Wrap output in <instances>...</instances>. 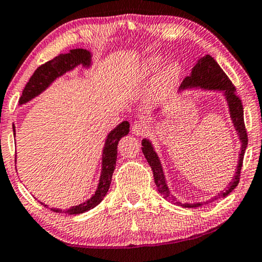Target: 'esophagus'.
<instances>
[{"label":"esophagus","mask_w":262,"mask_h":262,"mask_svg":"<svg viewBox=\"0 0 262 262\" xmlns=\"http://www.w3.org/2000/svg\"><path fill=\"white\" fill-rule=\"evenodd\" d=\"M149 129L148 123L143 122V121H139V122H135L132 126V132L134 133L135 135H143L147 130Z\"/></svg>","instance_id":"1"}]
</instances>
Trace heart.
Segmentation results:
<instances>
[{"label": "heart", "instance_id": "heart-1", "mask_svg": "<svg viewBox=\"0 0 262 262\" xmlns=\"http://www.w3.org/2000/svg\"><path fill=\"white\" fill-rule=\"evenodd\" d=\"M159 60L158 59H153L148 62V65L146 66L145 70H143V75L147 76L148 73L154 69V66L158 65ZM177 77H178V68L177 66H169V68L163 73V76L160 77L159 79L157 80L156 83L153 84L152 89L149 90L148 93V99L152 102H158L160 99L171 93L173 85H174Z\"/></svg>", "mask_w": 262, "mask_h": 262}]
</instances>
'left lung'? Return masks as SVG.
Here are the masks:
<instances>
[{"label":"left lung","instance_id":"1","mask_svg":"<svg viewBox=\"0 0 262 262\" xmlns=\"http://www.w3.org/2000/svg\"><path fill=\"white\" fill-rule=\"evenodd\" d=\"M191 86H201L204 88V89H210V90H221L224 91V94L227 96L228 104H229L230 109V115L231 120H233V123L236 130L238 133V136H240L241 140V153H240V159H238V165L236 168V174L234 176V178L229 183V185L224 192L217 194L216 197H213L212 200L209 202H213L215 200H220V198L226 197L229 194L231 191H233L235 187L237 186L238 182H240V176H241V168L243 164V157H245V150L247 148V145H248V136H247V129L245 126V120H243V105L242 102L238 96L236 95V88L234 86V84L231 83L221 66L217 64V61L213 59L211 56H205L202 58L201 60L194 65L192 69V73L189 77H186L185 79L183 80L182 85H180V89H185V88H191ZM142 153L145 158L148 161L150 168L153 171L154 176V183H156L157 189L159 191V193L163 196L165 200L168 202H172L173 204L182 205L184 208H197V206H201L202 204H208L209 202H204V203H196V204H182L180 202H177L174 197H172L168 192V187L166 185V182H165V177L163 168H161L160 161L158 159L157 153L153 150V147L150 145L148 140H142Z\"/></svg>","mask_w":262,"mask_h":262}]
</instances>
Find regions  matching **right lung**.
I'll return each instance as SVG.
<instances>
[{
	"label": "right lung",
	"instance_id": "right-lung-1",
	"mask_svg": "<svg viewBox=\"0 0 262 262\" xmlns=\"http://www.w3.org/2000/svg\"><path fill=\"white\" fill-rule=\"evenodd\" d=\"M90 52L86 50L76 49L71 50V52L65 54L60 53L58 54L56 58L52 60L46 61L45 64L40 65L38 69L35 70L31 78H29L28 83L26 84L22 95L19 99L20 104L28 102L29 99L35 97L36 95L42 93L51 83L53 82L57 77L61 76L69 70L75 68L76 65L83 64L89 65L90 64ZM14 135H15V128L13 126ZM129 133V122L123 121L122 123L119 124L115 129H114L108 135V139L105 141L104 149H103V163H102V174L101 179H99V184L97 190L93 197L83 204L72 206L70 209L60 210L51 208V210L54 212L59 213H69V215H78V213H83L88 211V210L95 208L99 203H101L103 198L105 197L106 192H108L110 183H112L113 173L116 166V158H117V145L119 141L123 136H126ZM45 205V204H43ZM47 206V205H45Z\"/></svg>",
	"mask_w": 262,
	"mask_h": 262
}]
</instances>
